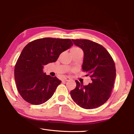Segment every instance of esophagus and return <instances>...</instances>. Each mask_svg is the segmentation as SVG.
<instances>
[{
  "instance_id": "1",
  "label": "esophagus",
  "mask_w": 134,
  "mask_h": 134,
  "mask_svg": "<svg viewBox=\"0 0 134 134\" xmlns=\"http://www.w3.org/2000/svg\"><path fill=\"white\" fill-rule=\"evenodd\" d=\"M70 79H70V77H65L64 79H63V81H69Z\"/></svg>"
}]
</instances>
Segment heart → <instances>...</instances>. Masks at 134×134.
I'll return each instance as SVG.
<instances>
[{
	"instance_id": "1",
	"label": "heart",
	"mask_w": 134,
	"mask_h": 134,
	"mask_svg": "<svg viewBox=\"0 0 134 134\" xmlns=\"http://www.w3.org/2000/svg\"><path fill=\"white\" fill-rule=\"evenodd\" d=\"M80 49V48H76V47H75V48H72L71 49Z\"/></svg>"
}]
</instances>
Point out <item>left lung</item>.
<instances>
[{
  "mask_svg": "<svg viewBox=\"0 0 134 134\" xmlns=\"http://www.w3.org/2000/svg\"><path fill=\"white\" fill-rule=\"evenodd\" d=\"M84 52L82 69L89 72L92 83L84 86L76 80L70 92L72 99L81 108L90 109L103 105L110 96L115 77V63L102 45L88 40H72Z\"/></svg>",
  "mask_w": 134,
  "mask_h": 134,
  "instance_id": "8db88e82",
  "label": "left lung"
}]
</instances>
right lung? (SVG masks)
Returning a JSON list of instances; mask_svg holds the SVG:
<instances>
[{"label": "right lung", "instance_id": "obj_1", "mask_svg": "<svg viewBox=\"0 0 134 134\" xmlns=\"http://www.w3.org/2000/svg\"><path fill=\"white\" fill-rule=\"evenodd\" d=\"M73 45L70 39L44 38L33 41L22 49L15 67V80L22 98L41 105L53 96L62 81L46 75L44 66L55 62L60 54Z\"/></svg>", "mask_w": 134, "mask_h": 134}]
</instances>
